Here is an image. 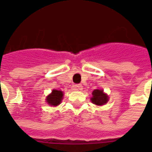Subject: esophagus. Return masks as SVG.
<instances>
[{"label":"esophagus","instance_id":"esophagus-1","mask_svg":"<svg viewBox=\"0 0 152 152\" xmlns=\"http://www.w3.org/2000/svg\"><path fill=\"white\" fill-rule=\"evenodd\" d=\"M74 88H75V90L81 91L83 89V86H82V84H76L74 86Z\"/></svg>","mask_w":152,"mask_h":152}]
</instances>
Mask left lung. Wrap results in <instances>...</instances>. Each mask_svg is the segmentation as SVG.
<instances>
[{"label":"left lung","mask_w":152,"mask_h":152,"mask_svg":"<svg viewBox=\"0 0 152 152\" xmlns=\"http://www.w3.org/2000/svg\"><path fill=\"white\" fill-rule=\"evenodd\" d=\"M109 97L106 93L103 92V91L100 89L94 90L92 92V97L91 98V102L97 106H102L108 102Z\"/></svg>","instance_id":"1"}]
</instances>
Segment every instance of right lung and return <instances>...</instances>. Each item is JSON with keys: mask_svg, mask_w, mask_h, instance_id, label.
Wrapping results in <instances>:
<instances>
[{"mask_svg": "<svg viewBox=\"0 0 152 152\" xmlns=\"http://www.w3.org/2000/svg\"><path fill=\"white\" fill-rule=\"evenodd\" d=\"M63 95L64 94L61 91L53 90L51 94H50L46 98V102L52 106H58L63 99Z\"/></svg>", "mask_w": 152, "mask_h": 152, "instance_id": "add662e5", "label": "right lung"}]
</instances>
